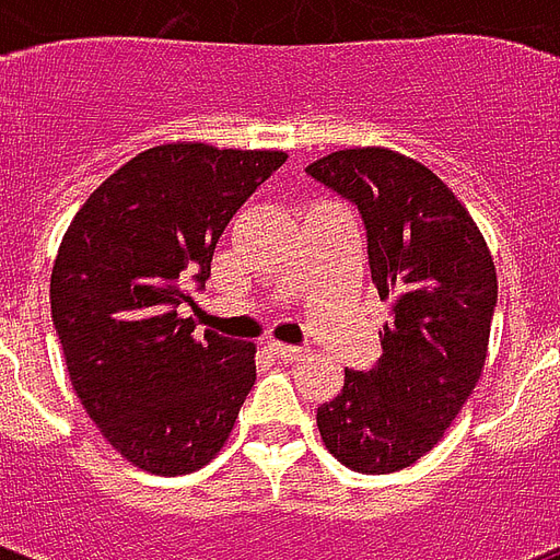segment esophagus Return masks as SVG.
<instances>
[{"label": "esophagus", "instance_id": "obj_1", "mask_svg": "<svg viewBox=\"0 0 560 560\" xmlns=\"http://www.w3.org/2000/svg\"><path fill=\"white\" fill-rule=\"evenodd\" d=\"M272 354H279L281 360H302L305 358V349H299V346H288V342H270Z\"/></svg>", "mask_w": 560, "mask_h": 560}]
</instances>
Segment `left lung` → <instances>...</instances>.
<instances>
[{
    "mask_svg": "<svg viewBox=\"0 0 560 560\" xmlns=\"http://www.w3.org/2000/svg\"><path fill=\"white\" fill-rule=\"evenodd\" d=\"M305 171L360 209L372 284L389 302L377 366L346 369L316 427L346 468L395 474L442 442L482 377L494 258L456 194L404 153L346 148Z\"/></svg>",
    "mask_w": 560,
    "mask_h": 560,
    "instance_id": "8db88e82",
    "label": "left lung"
}]
</instances>
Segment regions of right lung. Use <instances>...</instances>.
Wrapping results in <instances>:
<instances>
[{
  "label": "right lung",
  "mask_w": 560,
  "mask_h": 560,
  "mask_svg": "<svg viewBox=\"0 0 560 560\" xmlns=\"http://www.w3.org/2000/svg\"><path fill=\"white\" fill-rule=\"evenodd\" d=\"M284 151L148 148L109 174L66 229L51 319L101 435L130 465L179 477L226 444L255 383L253 342L194 337L177 305L206 284L223 229Z\"/></svg>",
  "instance_id": "obj_1"
}]
</instances>
